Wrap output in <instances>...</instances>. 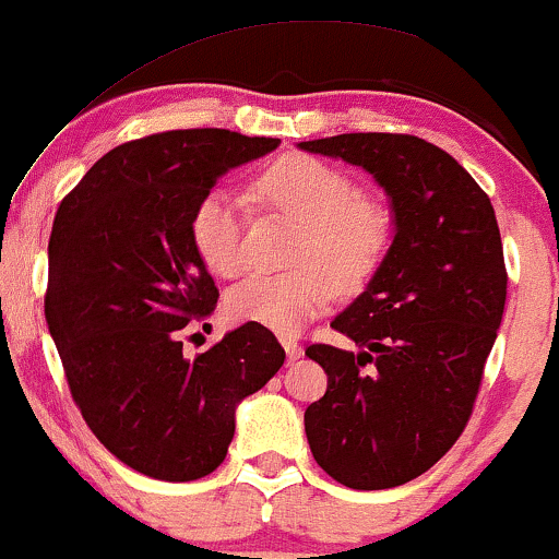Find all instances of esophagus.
I'll list each match as a JSON object with an SVG mask.
<instances>
[{
  "mask_svg": "<svg viewBox=\"0 0 559 559\" xmlns=\"http://www.w3.org/2000/svg\"><path fill=\"white\" fill-rule=\"evenodd\" d=\"M280 343H282V347H285V353H287V358L290 360H298L300 356H304V347H300V343H298V337H280Z\"/></svg>",
  "mask_w": 559,
  "mask_h": 559,
  "instance_id": "34e87169",
  "label": "esophagus"
}]
</instances>
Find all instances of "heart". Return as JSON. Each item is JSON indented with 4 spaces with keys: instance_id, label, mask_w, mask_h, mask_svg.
I'll return each instance as SVG.
<instances>
[{
    "instance_id": "b5f03b06",
    "label": "heart",
    "mask_w": 559,
    "mask_h": 559,
    "mask_svg": "<svg viewBox=\"0 0 559 559\" xmlns=\"http://www.w3.org/2000/svg\"><path fill=\"white\" fill-rule=\"evenodd\" d=\"M255 193L304 225L295 248L298 269L251 274L225 298L227 319L269 332L293 334L330 306L334 285L353 290L371 277L386 246L382 209L356 199L343 173L308 156H287L255 182ZM246 201L227 188H212L195 203L190 238L201 261L219 277L246 264L242 246Z\"/></svg>"
}]
</instances>
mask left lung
Here are the masks:
<instances>
[{
  "label": "left lung",
  "instance_id": "8db88e82",
  "mask_svg": "<svg viewBox=\"0 0 559 559\" xmlns=\"http://www.w3.org/2000/svg\"><path fill=\"white\" fill-rule=\"evenodd\" d=\"M295 146L369 173L392 214L384 259L332 319L360 350H306L330 379L306 408L308 444L345 487H400L457 442L474 411L508 298L495 209L424 138L345 133Z\"/></svg>",
  "mask_w": 559,
  "mask_h": 559
}]
</instances>
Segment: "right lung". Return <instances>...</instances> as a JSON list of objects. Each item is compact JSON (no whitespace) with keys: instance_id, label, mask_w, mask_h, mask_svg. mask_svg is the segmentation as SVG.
<instances>
[{"instance_id":"add662e5","label":"right lung","mask_w":559,"mask_h":559,"mask_svg":"<svg viewBox=\"0 0 559 559\" xmlns=\"http://www.w3.org/2000/svg\"><path fill=\"white\" fill-rule=\"evenodd\" d=\"M280 138L169 130L104 154L59 203L46 324L72 400L117 461L159 481H195L225 461L235 411L285 364L264 326L242 324L201 356L180 330L214 311L190 238L195 203Z\"/></svg>"}]
</instances>
